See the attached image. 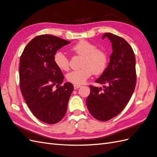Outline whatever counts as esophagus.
Instances as JSON below:
<instances>
[{"label": "esophagus", "instance_id": "esophagus-1", "mask_svg": "<svg viewBox=\"0 0 157 157\" xmlns=\"http://www.w3.org/2000/svg\"><path fill=\"white\" fill-rule=\"evenodd\" d=\"M80 86H80V85H78V84H74V89H75V90L78 89Z\"/></svg>", "mask_w": 157, "mask_h": 157}]
</instances>
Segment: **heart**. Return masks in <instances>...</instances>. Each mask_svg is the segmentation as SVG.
Returning <instances> with one entry per match:
<instances>
[{
    "label": "heart",
    "instance_id": "heart-1",
    "mask_svg": "<svg viewBox=\"0 0 157 157\" xmlns=\"http://www.w3.org/2000/svg\"><path fill=\"white\" fill-rule=\"evenodd\" d=\"M71 51L83 57L82 68L72 71L66 75L68 82L74 84L85 83L93 74L100 75L107 67L108 56L104 51L97 49L96 46L87 41H80L71 47ZM54 62L61 71L70 70V60L62 52H57L54 56Z\"/></svg>",
    "mask_w": 157,
    "mask_h": 157
}]
</instances>
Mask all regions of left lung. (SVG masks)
<instances>
[{
  "label": "left lung",
  "mask_w": 157,
  "mask_h": 157,
  "mask_svg": "<svg viewBox=\"0 0 157 157\" xmlns=\"http://www.w3.org/2000/svg\"><path fill=\"white\" fill-rule=\"evenodd\" d=\"M112 43V53L107 68L96 83L107 84L101 87L90 86V94L86 99L87 109L94 118L108 121L119 114L125 108L135 89L136 60L132 47L125 39L110 33H105Z\"/></svg>",
  "instance_id": "left-lung-1"
}]
</instances>
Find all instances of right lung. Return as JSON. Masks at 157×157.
Masks as SVG:
<instances>
[{
    "mask_svg": "<svg viewBox=\"0 0 157 157\" xmlns=\"http://www.w3.org/2000/svg\"><path fill=\"white\" fill-rule=\"evenodd\" d=\"M70 43L56 36L39 35L26 45L20 57L21 93L35 117L49 124L64 117L74 90L70 82L61 86L64 76L54 62L57 51Z\"/></svg>",
    "mask_w": 157,
    "mask_h": 157,
    "instance_id": "add662e5",
    "label": "right lung"
}]
</instances>
